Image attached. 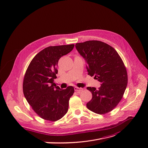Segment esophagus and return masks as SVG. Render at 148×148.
Returning a JSON list of instances; mask_svg holds the SVG:
<instances>
[{"instance_id": "1", "label": "esophagus", "mask_w": 148, "mask_h": 148, "mask_svg": "<svg viewBox=\"0 0 148 148\" xmlns=\"http://www.w3.org/2000/svg\"><path fill=\"white\" fill-rule=\"evenodd\" d=\"M83 88H78V87H74V90L75 92H82V90H83Z\"/></svg>"}]
</instances>
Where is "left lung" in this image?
Masks as SVG:
<instances>
[{
  "label": "left lung",
  "mask_w": 148,
  "mask_h": 148,
  "mask_svg": "<svg viewBox=\"0 0 148 148\" xmlns=\"http://www.w3.org/2000/svg\"><path fill=\"white\" fill-rule=\"evenodd\" d=\"M75 47L86 62L88 74L101 83L98 89L87 88L92 94L87 108L99 114L110 112L120 102L127 86V72L121 58L112 46L99 41L77 43Z\"/></svg>",
  "instance_id": "8db88e82"
}]
</instances>
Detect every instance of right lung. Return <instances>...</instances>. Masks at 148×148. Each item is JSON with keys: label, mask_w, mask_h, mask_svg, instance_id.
Segmentation results:
<instances>
[{"label": "right lung", "mask_w": 148, "mask_h": 148, "mask_svg": "<svg viewBox=\"0 0 148 148\" xmlns=\"http://www.w3.org/2000/svg\"><path fill=\"white\" fill-rule=\"evenodd\" d=\"M74 44L48 47L33 58L23 83V94L34 112L43 119L56 121L67 113L73 86L61 89L54 79L58 74L59 59L74 48Z\"/></svg>", "instance_id": "add662e5"}]
</instances>
